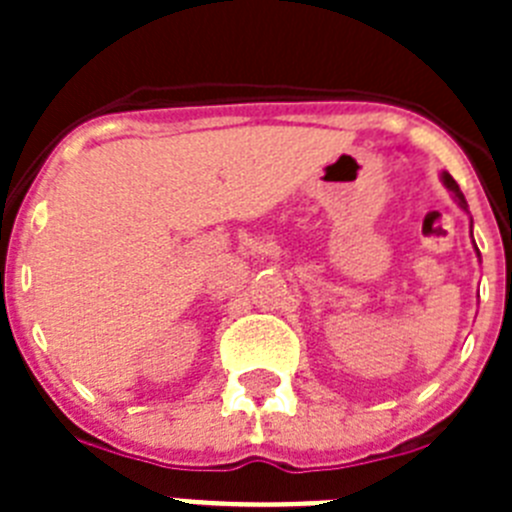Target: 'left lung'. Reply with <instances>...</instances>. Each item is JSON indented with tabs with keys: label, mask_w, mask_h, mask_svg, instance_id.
I'll return each mask as SVG.
<instances>
[{
	"label": "left lung",
	"mask_w": 512,
	"mask_h": 512,
	"mask_svg": "<svg viewBox=\"0 0 512 512\" xmlns=\"http://www.w3.org/2000/svg\"><path fill=\"white\" fill-rule=\"evenodd\" d=\"M443 182H446V187L451 189V192L456 194V200H459V205L464 207V210H467V200H464V194H461V189H459V184L454 182V179H451L449 174H443Z\"/></svg>",
	"instance_id": "obj_1"
}]
</instances>
